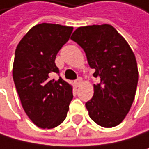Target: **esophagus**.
Returning a JSON list of instances; mask_svg holds the SVG:
<instances>
[{
  "label": "esophagus",
  "instance_id": "obj_1",
  "mask_svg": "<svg viewBox=\"0 0 149 149\" xmlns=\"http://www.w3.org/2000/svg\"><path fill=\"white\" fill-rule=\"evenodd\" d=\"M74 83H75V86H76V87H79V86H80V85L81 84V83H82V79H81V78H79L78 80L75 81V82H74Z\"/></svg>",
  "mask_w": 149,
  "mask_h": 149
}]
</instances>
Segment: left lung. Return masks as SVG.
Segmentation results:
<instances>
[{
	"instance_id": "1",
	"label": "left lung",
	"mask_w": 149,
	"mask_h": 149,
	"mask_svg": "<svg viewBox=\"0 0 149 149\" xmlns=\"http://www.w3.org/2000/svg\"><path fill=\"white\" fill-rule=\"evenodd\" d=\"M84 50L95 69L93 96L85 106L90 118L105 128L119 125L133 104L138 82L135 56L126 40L109 24L80 27L71 38Z\"/></svg>"
}]
</instances>
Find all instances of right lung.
Here are the masks:
<instances>
[{"instance_id":"obj_1","label":"right lung","mask_w":149,"mask_h":149,"mask_svg":"<svg viewBox=\"0 0 149 149\" xmlns=\"http://www.w3.org/2000/svg\"><path fill=\"white\" fill-rule=\"evenodd\" d=\"M72 27L42 23L31 28L17 44L13 79L21 104L33 123L42 129L61 124L73 98L72 85L61 77L54 60L69 40Z\"/></svg>"}]
</instances>
